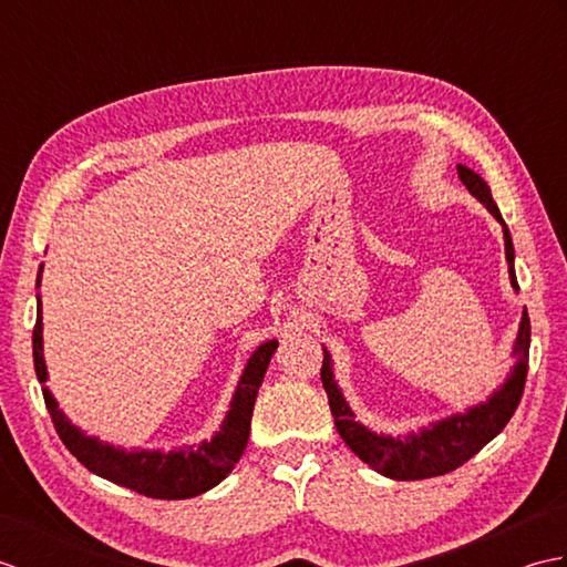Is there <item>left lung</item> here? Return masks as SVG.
Segmentation results:
<instances>
[{
    "label": "left lung",
    "mask_w": 567,
    "mask_h": 567,
    "mask_svg": "<svg viewBox=\"0 0 567 567\" xmlns=\"http://www.w3.org/2000/svg\"><path fill=\"white\" fill-rule=\"evenodd\" d=\"M457 175H461L470 195L483 204V207L502 224L504 252H507L509 262V280L514 290H519V282H516L514 272L512 234L502 219L495 199H492L489 185L475 171H470L467 165H457ZM528 346H532V323H528V315L524 309L514 348L516 363L512 365L507 380H504L485 402L467 406L465 412L451 414L441 421H431L429 426H421L419 431L396 433V436H392V433H378L368 429L365 424H360L351 404L346 402L339 382L333 378L331 353L323 348L321 382L323 390L329 394L336 431H339V436L360 461L368 463L375 473L390 480H426L451 473V470L461 467L483 449V445L495 439L516 412V406H519L524 394Z\"/></svg>",
    "instance_id": "8db88e82"
}]
</instances>
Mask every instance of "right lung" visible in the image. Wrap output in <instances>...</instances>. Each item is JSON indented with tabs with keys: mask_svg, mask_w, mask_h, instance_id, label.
<instances>
[{
	"mask_svg": "<svg viewBox=\"0 0 567 567\" xmlns=\"http://www.w3.org/2000/svg\"><path fill=\"white\" fill-rule=\"evenodd\" d=\"M43 265L39 268V280L35 287H41ZM35 327H33V368L35 378L43 382V400L51 414L60 441L65 449L78 457V461L90 470V473L110 480L114 485H122L146 495L153 499H189L202 492L216 487L221 480L231 473L238 457L244 455L250 433V416L256 406V396L265 370L270 365V358L277 351V341L260 343L248 363L240 372L236 392L228 404V412L221 421L219 431L209 441L202 443H185L179 449L163 451V449H134L126 451L122 445H112L100 436H87L80 426L72 424L63 409L58 406L53 392L45 388L48 368L43 358V309H41V292L35 295Z\"/></svg>",
	"mask_w": 567,
	"mask_h": 567,
	"instance_id": "right-lung-1",
	"label": "right lung"
}]
</instances>
